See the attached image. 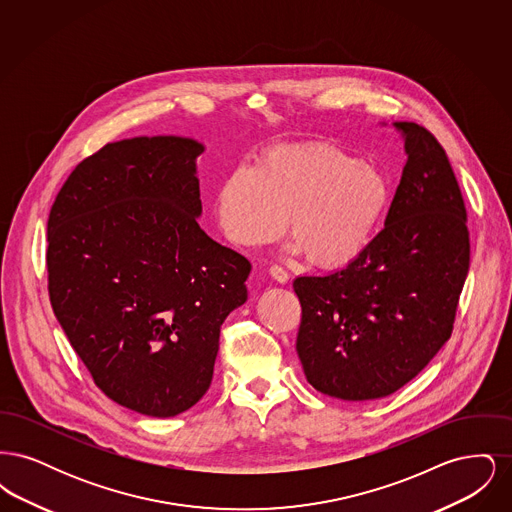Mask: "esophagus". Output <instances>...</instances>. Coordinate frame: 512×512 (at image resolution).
<instances>
[{
    "instance_id": "esophagus-1",
    "label": "esophagus",
    "mask_w": 512,
    "mask_h": 512,
    "mask_svg": "<svg viewBox=\"0 0 512 512\" xmlns=\"http://www.w3.org/2000/svg\"><path fill=\"white\" fill-rule=\"evenodd\" d=\"M270 276L276 280V282H280V284H284V282H288V272H286V268L278 267V265H272L270 267Z\"/></svg>"
}]
</instances>
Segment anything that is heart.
Segmentation results:
<instances>
[{"mask_svg":"<svg viewBox=\"0 0 512 512\" xmlns=\"http://www.w3.org/2000/svg\"><path fill=\"white\" fill-rule=\"evenodd\" d=\"M390 176L332 144L268 149L249 171L220 188L219 217L238 244L290 236L307 263L340 268L355 261L380 230L393 201Z\"/></svg>","mask_w":512,"mask_h":512,"instance_id":"heart-1","label":"heart"}]
</instances>
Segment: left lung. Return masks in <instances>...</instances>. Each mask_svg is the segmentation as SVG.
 Listing matches in <instances>:
<instances>
[{"label": "left lung", "instance_id": "obj_1", "mask_svg": "<svg viewBox=\"0 0 512 512\" xmlns=\"http://www.w3.org/2000/svg\"><path fill=\"white\" fill-rule=\"evenodd\" d=\"M407 163L386 226L345 268L297 276V355L315 390L372 401L403 388L451 338L470 265L463 194L445 149L393 122Z\"/></svg>", "mask_w": 512, "mask_h": 512}]
</instances>
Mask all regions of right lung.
<instances>
[{
  "instance_id": "1",
  "label": "right lung",
  "mask_w": 512,
  "mask_h": 512,
  "mask_svg": "<svg viewBox=\"0 0 512 512\" xmlns=\"http://www.w3.org/2000/svg\"><path fill=\"white\" fill-rule=\"evenodd\" d=\"M192 138L140 136L76 165L48 220V290L74 351L109 399L167 418L209 390L224 318L251 263L211 240Z\"/></svg>"
}]
</instances>
